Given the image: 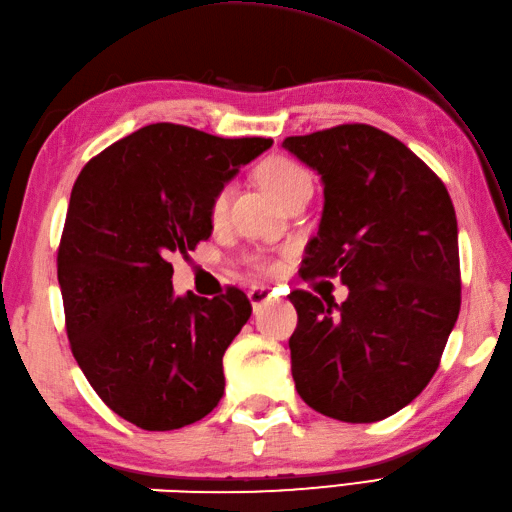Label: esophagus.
I'll use <instances>...</instances> for the list:
<instances>
[{"label":"esophagus","mask_w":512,"mask_h":512,"mask_svg":"<svg viewBox=\"0 0 512 512\" xmlns=\"http://www.w3.org/2000/svg\"><path fill=\"white\" fill-rule=\"evenodd\" d=\"M270 295H273V292L264 286H253L248 290V299H250V303H253V308H259L262 303H266L270 299Z\"/></svg>","instance_id":"1"}]
</instances>
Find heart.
Returning <instances> with one entry per match:
<instances>
[{
    "instance_id": "obj_1",
    "label": "heart",
    "mask_w": 512,
    "mask_h": 512,
    "mask_svg": "<svg viewBox=\"0 0 512 512\" xmlns=\"http://www.w3.org/2000/svg\"><path fill=\"white\" fill-rule=\"evenodd\" d=\"M259 180H262L264 187L275 195V198L284 204L290 195H295L303 187H312L310 173L303 169L299 162L290 160L286 156H273L268 158L262 167H259ZM228 198H231V187L224 184V187L213 193L209 202V217L211 220H222L228 206ZM257 268L266 270V273H275L277 264L270 262V259H257Z\"/></svg>"
}]
</instances>
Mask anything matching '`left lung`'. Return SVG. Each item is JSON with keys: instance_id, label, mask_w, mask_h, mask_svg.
I'll return each instance as SVG.
<instances>
[{"instance_id": "left-lung-1", "label": "left lung", "mask_w": 512, "mask_h": 512, "mask_svg": "<svg viewBox=\"0 0 512 512\" xmlns=\"http://www.w3.org/2000/svg\"><path fill=\"white\" fill-rule=\"evenodd\" d=\"M323 180V215L301 279L341 277L336 306L292 290L290 365L308 407L343 422L400 411L436 374L460 314L458 220L451 195L398 138L365 123L288 136Z\"/></svg>"}]
</instances>
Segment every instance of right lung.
Wrapping results in <instances>:
<instances>
[{
  "label": "right lung",
  "instance_id": "obj_1",
  "mask_svg": "<svg viewBox=\"0 0 512 512\" xmlns=\"http://www.w3.org/2000/svg\"><path fill=\"white\" fill-rule=\"evenodd\" d=\"M270 138L154 123L103 149L76 178L57 250L65 332L92 389L145 431L202 420L224 394L222 358L253 306L173 297L169 257L209 239V202Z\"/></svg>",
  "mask_w": 512,
  "mask_h": 512
}]
</instances>
